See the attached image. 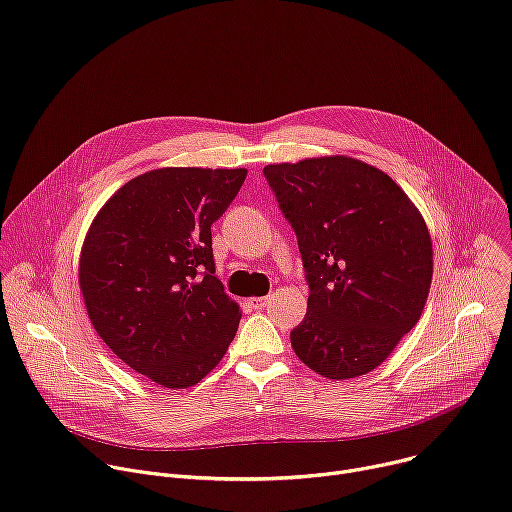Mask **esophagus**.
Returning <instances> with one entry per match:
<instances>
[{"mask_svg": "<svg viewBox=\"0 0 512 512\" xmlns=\"http://www.w3.org/2000/svg\"><path fill=\"white\" fill-rule=\"evenodd\" d=\"M249 304H251V308H255V310H265L267 308V304H269V298H251L249 300Z\"/></svg>", "mask_w": 512, "mask_h": 512, "instance_id": "1", "label": "esophagus"}]
</instances>
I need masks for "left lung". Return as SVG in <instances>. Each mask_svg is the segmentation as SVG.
I'll return each mask as SVG.
<instances>
[{
    "instance_id": "8db88e82",
    "label": "left lung",
    "mask_w": 512,
    "mask_h": 512,
    "mask_svg": "<svg viewBox=\"0 0 512 512\" xmlns=\"http://www.w3.org/2000/svg\"><path fill=\"white\" fill-rule=\"evenodd\" d=\"M263 175L296 232L310 288L292 347L327 380L359 378L421 318L429 228L390 175L351 157L267 165Z\"/></svg>"
}]
</instances>
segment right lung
I'll use <instances>...</instances> for the list:
<instances>
[{
  "label": "right lung",
  "instance_id": "right-lung-1",
  "mask_svg": "<svg viewBox=\"0 0 512 512\" xmlns=\"http://www.w3.org/2000/svg\"><path fill=\"white\" fill-rule=\"evenodd\" d=\"M247 169L163 167L138 175L89 226L79 286L102 341L163 388H190L224 357L241 310L214 275L212 224Z\"/></svg>",
  "mask_w": 512,
  "mask_h": 512
}]
</instances>
